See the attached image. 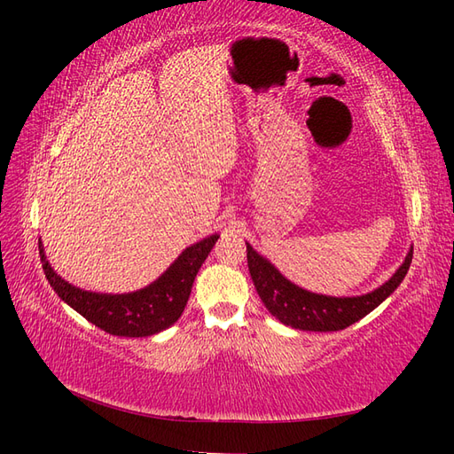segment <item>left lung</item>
I'll list each match as a JSON object with an SVG mask.
<instances>
[{
    "instance_id": "1",
    "label": "left lung",
    "mask_w": 454,
    "mask_h": 454,
    "mask_svg": "<svg viewBox=\"0 0 454 454\" xmlns=\"http://www.w3.org/2000/svg\"><path fill=\"white\" fill-rule=\"evenodd\" d=\"M246 247L249 275H252L255 291L267 310L281 324L302 332H340L359 322L361 317L371 314L376 306H380L396 291L408 273L413 255L411 246L402 265L388 281H384L371 293L356 296H330L306 291V288L288 281L267 257L257 254L247 242Z\"/></svg>"
}]
</instances>
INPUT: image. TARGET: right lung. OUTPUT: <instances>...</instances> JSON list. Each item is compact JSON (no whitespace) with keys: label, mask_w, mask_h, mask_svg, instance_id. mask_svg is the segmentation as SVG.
<instances>
[{"label":"right lung","mask_w":454,"mask_h":454,"mask_svg":"<svg viewBox=\"0 0 454 454\" xmlns=\"http://www.w3.org/2000/svg\"><path fill=\"white\" fill-rule=\"evenodd\" d=\"M218 238L220 234H212L199 239L197 244L183 249L176 262L156 281L138 291L122 294L93 293L67 283L48 263L41 239H38V254H41L44 275L54 293L85 320L111 335L148 337L168 330L179 320L199 269Z\"/></svg>","instance_id":"add662e5"}]
</instances>
